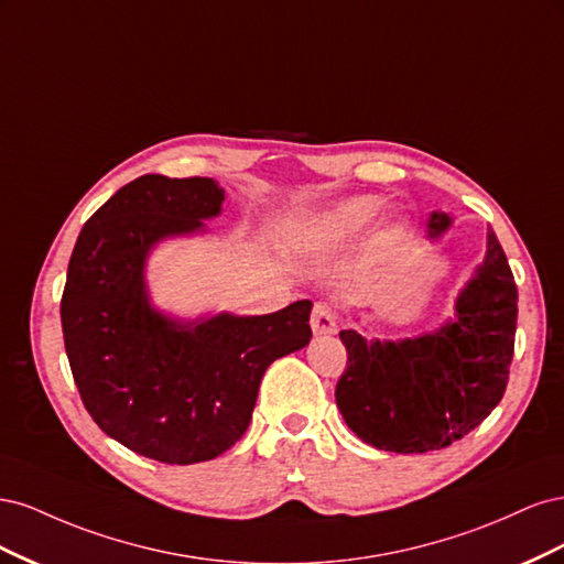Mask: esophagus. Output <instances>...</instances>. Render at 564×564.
<instances>
[{
  "instance_id": "34e87169",
  "label": "esophagus",
  "mask_w": 564,
  "mask_h": 564,
  "mask_svg": "<svg viewBox=\"0 0 564 564\" xmlns=\"http://www.w3.org/2000/svg\"><path fill=\"white\" fill-rule=\"evenodd\" d=\"M311 327L317 336L336 332V313L329 303H315L311 313Z\"/></svg>"
}]
</instances>
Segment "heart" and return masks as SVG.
<instances>
[{"label":"heart","instance_id":"1","mask_svg":"<svg viewBox=\"0 0 564 564\" xmlns=\"http://www.w3.org/2000/svg\"><path fill=\"white\" fill-rule=\"evenodd\" d=\"M379 209H381L379 197L348 199L324 216L308 220V224L301 228V240L311 247L336 245L360 230L369 218L377 216Z\"/></svg>","mask_w":564,"mask_h":564}]
</instances>
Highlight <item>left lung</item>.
Wrapping results in <instances>:
<instances>
[{"mask_svg":"<svg viewBox=\"0 0 564 564\" xmlns=\"http://www.w3.org/2000/svg\"><path fill=\"white\" fill-rule=\"evenodd\" d=\"M449 218L433 214L431 237ZM487 259L456 301V319L433 336L365 340L340 332L348 365L336 404L367 445L423 454L449 447L477 429L503 398L516 350L518 286L494 230Z\"/></svg>","mask_w":564,"mask_h":564,"instance_id":"obj_1","label":"left lung"}]
</instances>
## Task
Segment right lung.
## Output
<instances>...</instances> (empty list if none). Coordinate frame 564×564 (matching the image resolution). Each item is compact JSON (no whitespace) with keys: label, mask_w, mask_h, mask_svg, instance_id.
Here are the masks:
<instances>
[{"label":"right lung","mask_w":564,"mask_h":564,"mask_svg":"<svg viewBox=\"0 0 564 564\" xmlns=\"http://www.w3.org/2000/svg\"><path fill=\"white\" fill-rule=\"evenodd\" d=\"M212 178L148 174L84 224L67 265L61 324L79 398L119 445L169 466L216 458L247 431L265 369L308 344L311 301L261 317L178 327L150 308L143 263L162 237L220 212Z\"/></svg>","instance_id":"right-lung-1"}]
</instances>
